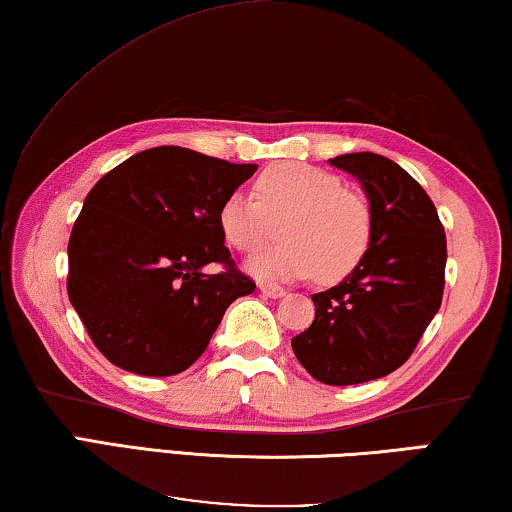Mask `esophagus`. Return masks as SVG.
Returning <instances> with one entry per match:
<instances>
[{"mask_svg":"<svg viewBox=\"0 0 512 512\" xmlns=\"http://www.w3.org/2000/svg\"><path fill=\"white\" fill-rule=\"evenodd\" d=\"M259 291H262L266 298H282L287 294L285 289L278 287V285H269V282H262V285H259Z\"/></svg>","mask_w":512,"mask_h":512,"instance_id":"esophagus-1","label":"esophagus"}]
</instances>
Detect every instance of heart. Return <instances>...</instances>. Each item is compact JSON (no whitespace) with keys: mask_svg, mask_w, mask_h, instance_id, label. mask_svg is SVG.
I'll list each match as a JSON object with an SVG mask.
<instances>
[{"mask_svg":"<svg viewBox=\"0 0 512 512\" xmlns=\"http://www.w3.org/2000/svg\"><path fill=\"white\" fill-rule=\"evenodd\" d=\"M255 197L232 193L218 209L225 241L252 250L279 223L281 239L246 257V271L266 282L314 273L335 282L351 273L371 239V207L360 193L342 189L328 170L307 164H275L255 182Z\"/></svg>","mask_w":512,"mask_h":512,"instance_id":"obj_1","label":"heart"}]
</instances>
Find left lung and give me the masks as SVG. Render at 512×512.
<instances>
[{"label":"left lung","mask_w":512,"mask_h":512,"mask_svg":"<svg viewBox=\"0 0 512 512\" xmlns=\"http://www.w3.org/2000/svg\"><path fill=\"white\" fill-rule=\"evenodd\" d=\"M328 164L360 182L371 239L337 287L312 294L314 321L291 348L319 383L358 385L399 369L440 310L446 237L428 193L396 161L351 152Z\"/></svg>","instance_id":"obj_1"}]
</instances>
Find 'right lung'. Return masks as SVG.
Listing matches in <instances>:
<instances>
[{
	"label": "right lung",
	"mask_w": 512,
	"mask_h": 512,
	"mask_svg": "<svg viewBox=\"0 0 512 512\" xmlns=\"http://www.w3.org/2000/svg\"><path fill=\"white\" fill-rule=\"evenodd\" d=\"M255 170L161 145L93 186L70 234L68 298L111 364L139 376L182 373L227 307L253 294L225 248L218 209ZM212 261L228 271L207 276Z\"/></svg>",
	"instance_id": "right-lung-1"
}]
</instances>
